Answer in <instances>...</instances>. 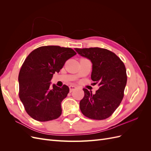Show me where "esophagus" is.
I'll return each instance as SVG.
<instances>
[{"mask_svg": "<svg viewBox=\"0 0 151 151\" xmlns=\"http://www.w3.org/2000/svg\"><path fill=\"white\" fill-rule=\"evenodd\" d=\"M77 88V87L75 86H69V89H70V92H72L73 91L75 90Z\"/></svg>", "mask_w": 151, "mask_h": 151, "instance_id": "34e87169", "label": "esophagus"}]
</instances>
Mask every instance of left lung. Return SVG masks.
Masks as SVG:
<instances>
[{"mask_svg": "<svg viewBox=\"0 0 151 151\" xmlns=\"http://www.w3.org/2000/svg\"><path fill=\"white\" fill-rule=\"evenodd\" d=\"M93 63L91 79L99 88L93 94L84 88L79 106L82 113L91 119L101 120L110 116L124 96L127 76L124 63L115 53L98 47L75 48Z\"/></svg>", "mask_w": 151, "mask_h": 151, "instance_id": "8db88e82", "label": "left lung"}]
</instances>
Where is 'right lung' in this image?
<instances>
[{"instance_id": "right-lung-1", "label": "right lung", "mask_w": 151, "mask_h": 151, "mask_svg": "<svg viewBox=\"0 0 151 151\" xmlns=\"http://www.w3.org/2000/svg\"><path fill=\"white\" fill-rule=\"evenodd\" d=\"M76 55L70 48L40 47L26 57L19 71V96L27 113L39 122L55 120L61 115V103L69 92L66 85L50 86L53 74Z\"/></svg>"}]
</instances>
